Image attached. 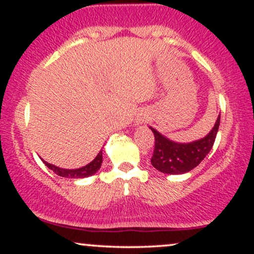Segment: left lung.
Instances as JSON below:
<instances>
[{"mask_svg": "<svg viewBox=\"0 0 254 254\" xmlns=\"http://www.w3.org/2000/svg\"><path fill=\"white\" fill-rule=\"evenodd\" d=\"M220 117L221 115H218L216 123L208 135L190 143L171 141L150 127L155 137V147L150 160L151 165L157 171L166 174H183L193 170L211 150L220 127Z\"/></svg>", "mask_w": 254, "mask_h": 254, "instance_id": "obj_1", "label": "left lung"}]
</instances>
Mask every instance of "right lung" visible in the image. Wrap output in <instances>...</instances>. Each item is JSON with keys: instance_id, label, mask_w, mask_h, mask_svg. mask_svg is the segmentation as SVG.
<instances>
[{"instance_id": "right-lung-1", "label": "right lung", "mask_w": 254, "mask_h": 254, "mask_svg": "<svg viewBox=\"0 0 254 254\" xmlns=\"http://www.w3.org/2000/svg\"><path fill=\"white\" fill-rule=\"evenodd\" d=\"M43 162L50 168L51 171H54L57 176L68 178V179H77V178H86L93 176L94 173H97L100 168L101 162H103V150L99 151V154L95 156V159L93 161H90L88 165L83 166L81 168H76V170H64V168H60L57 166L49 164L43 160Z\"/></svg>"}]
</instances>
